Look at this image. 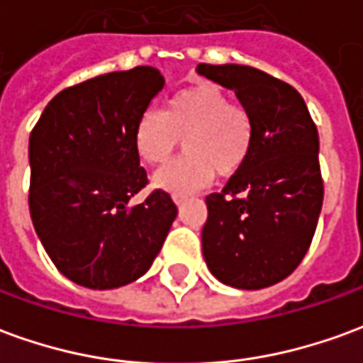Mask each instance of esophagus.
<instances>
[{"label":"esophagus","mask_w":363,"mask_h":363,"mask_svg":"<svg viewBox=\"0 0 363 363\" xmlns=\"http://www.w3.org/2000/svg\"><path fill=\"white\" fill-rule=\"evenodd\" d=\"M173 200H174V204L181 206L182 202H186V196H184V194H173Z\"/></svg>","instance_id":"obj_1"}]
</instances>
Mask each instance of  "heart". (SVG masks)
I'll list each match as a JSON object with an SVG mask.
<instances>
[{
  "label": "heart",
  "instance_id": "heart-1",
  "mask_svg": "<svg viewBox=\"0 0 363 363\" xmlns=\"http://www.w3.org/2000/svg\"><path fill=\"white\" fill-rule=\"evenodd\" d=\"M257 122L251 108L229 101L213 83H196L167 99L165 111L147 108L134 128V145L145 163H163L184 138V155L155 171L153 184L173 194H190L213 174L241 171L255 147Z\"/></svg>",
  "mask_w": 363,
  "mask_h": 363
}]
</instances>
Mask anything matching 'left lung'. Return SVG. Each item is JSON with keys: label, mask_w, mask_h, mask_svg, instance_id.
<instances>
[{"label": "left lung", "mask_w": 363, "mask_h": 363, "mask_svg": "<svg viewBox=\"0 0 363 363\" xmlns=\"http://www.w3.org/2000/svg\"><path fill=\"white\" fill-rule=\"evenodd\" d=\"M196 72L235 91L257 122L249 161L206 196V264L233 288H268L299 267L317 229L325 192L317 126L303 96L262 69L198 64Z\"/></svg>", "instance_id": "left-lung-1"}]
</instances>
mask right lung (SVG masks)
<instances>
[{"label":"right lung","instance_id":"add662e5","mask_svg":"<svg viewBox=\"0 0 363 363\" xmlns=\"http://www.w3.org/2000/svg\"><path fill=\"white\" fill-rule=\"evenodd\" d=\"M165 79L155 67L96 75L60 91L30 132L28 210L36 235L67 280L91 289L147 272L177 218L169 192L147 184L134 128Z\"/></svg>","mask_w":363,"mask_h":363}]
</instances>
